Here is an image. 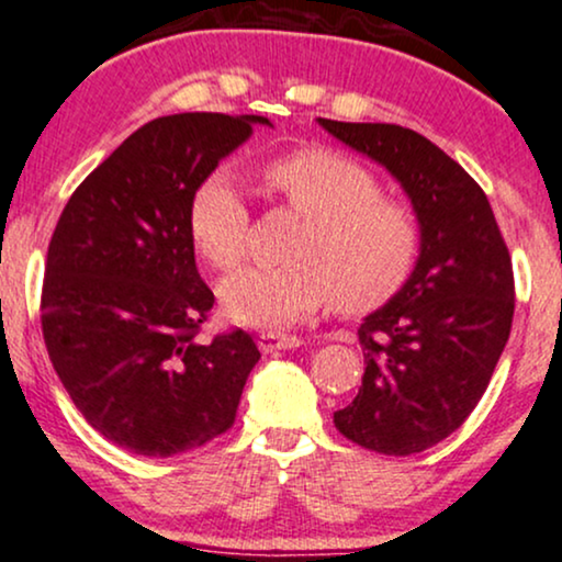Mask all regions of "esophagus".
<instances>
[{
    "instance_id": "esophagus-1",
    "label": "esophagus",
    "mask_w": 562,
    "mask_h": 562,
    "mask_svg": "<svg viewBox=\"0 0 562 562\" xmlns=\"http://www.w3.org/2000/svg\"><path fill=\"white\" fill-rule=\"evenodd\" d=\"M300 345H302L300 336L276 334V331H262L260 336H257V347H260L262 352H279V349H294Z\"/></svg>"
}]
</instances>
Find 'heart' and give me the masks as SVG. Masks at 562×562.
I'll return each instance as SVG.
<instances>
[{
	"label": "heart",
	"mask_w": 562,
	"mask_h": 562,
	"mask_svg": "<svg viewBox=\"0 0 562 562\" xmlns=\"http://www.w3.org/2000/svg\"><path fill=\"white\" fill-rule=\"evenodd\" d=\"M268 187L305 217L289 249L292 266L241 268L221 281L223 313L257 328H286L328 300L345 315L392 302L420 257L418 217L381 196V183L345 151L307 147L276 157L262 170ZM189 236L215 270L247 252L249 210L234 178L207 176L189 200Z\"/></svg>",
	"instance_id": "heart-1"
}]
</instances>
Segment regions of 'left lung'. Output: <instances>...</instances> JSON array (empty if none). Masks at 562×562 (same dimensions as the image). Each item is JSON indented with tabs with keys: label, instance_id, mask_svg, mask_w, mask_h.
Wrapping results in <instances>:
<instances>
[{
	"label": "left lung",
	"instance_id": "1",
	"mask_svg": "<svg viewBox=\"0 0 562 562\" xmlns=\"http://www.w3.org/2000/svg\"><path fill=\"white\" fill-rule=\"evenodd\" d=\"M318 123L397 178L420 226L411 281L360 323L362 386L334 424L366 450L424 452L463 426L490 386L516 310L510 252L479 183L426 136L394 123Z\"/></svg>",
	"mask_w": 562,
	"mask_h": 562
}]
</instances>
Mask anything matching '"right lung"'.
<instances>
[{"label": "right lung", "mask_w": 562, "mask_h": 562, "mask_svg": "<svg viewBox=\"0 0 562 562\" xmlns=\"http://www.w3.org/2000/svg\"><path fill=\"white\" fill-rule=\"evenodd\" d=\"M262 115L181 112L134 131L72 191L52 234L42 331L91 428L144 458L234 426L260 360L241 328L194 341L215 296L200 279L189 200Z\"/></svg>", "instance_id": "obj_1"}]
</instances>
